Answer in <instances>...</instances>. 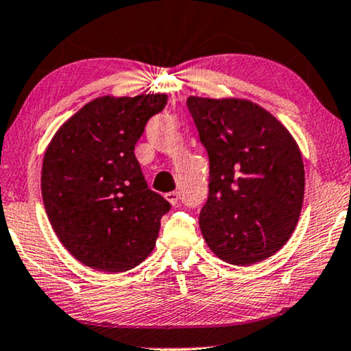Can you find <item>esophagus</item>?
<instances>
[{
  "label": "esophagus",
  "instance_id": "obj_1",
  "mask_svg": "<svg viewBox=\"0 0 351 351\" xmlns=\"http://www.w3.org/2000/svg\"><path fill=\"white\" fill-rule=\"evenodd\" d=\"M165 199H167L168 202H170L171 205H175V204H178L180 194L176 193V191H173V193H167V194H165Z\"/></svg>",
  "mask_w": 351,
  "mask_h": 351
}]
</instances>
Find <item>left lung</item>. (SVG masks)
Segmentation results:
<instances>
[{
	"mask_svg": "<svg viewBox=\"0 0 351 351\" xmlns=\"http://www.w3.org/2000/svg\"><path fill=\"white\" fill-rule=\"evenodd\" d=\"M210 162L208 199L199 226L210 250L247 266L282 249L305 194L298 144L268 110L239 97H188Z\"/></svg>",
	"mask_w": 351,
	"mask_h": 351,
	"instance_id": "obj_1",
	"label": "left lung"
}]
</instances>
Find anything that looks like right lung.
<instances>
[{
	"label": "right lung",
	"mask_w": 351,
	"mask_h": 351,
	"mask_svg": "<svg viewBox=\"0 0 351 351\" xmlns=\"http://www.w3.org/2000/svg\"><path fill=\"white\" fill-rule=\"evenodd\" d=\"M167 101V95L96 97L46 147V215L62 245L85 266L121 273L156 247L170 204L147 188L134 144Z\"/></svg>",
	"instance_id": "obj_1"
}]
</instances>
